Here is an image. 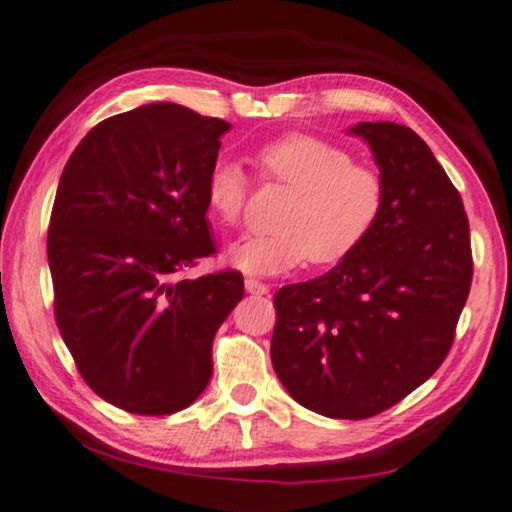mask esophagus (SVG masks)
Returning <instances> with one entry per match:
<instances>
[{
	"label": "esophagus",
	"mask_w": 512,
	"mask_h": 512,
	"mask_svg": "<svg viewBox=\"0 0 512 512\" xmlns=\"http://www.w3.org/2000/svg\"><path fill=\"white\" fill-rule=\"evenodd\" d=\"M243 285H246V291H248V294H253V296H264V294H269V287H266L264 282L255 280V278H246V282H243Z\"/></svg>",
	"instance_id": "esophagus-1"
}]
</instances>
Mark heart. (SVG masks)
Masks as SVG:
<instances>
[{
    "instance_id": "obj_1",
    "label": "heart",
    "mask_w": 512,
    "mask_h": 512,
    "mask_svg": "<svg viewBox=\"0 0 512 512\" xmlns=\"http://www.w3.org/2000/svg\"><path fill=\"white\" fill-rule=\"evenodd\" d=\"M259 175L291 189L275 227L227 250V264L253 275H280L310 259L332 266L351 257L385 207V182L376 170L353 164L351 152L312 134H289L257 152ZM248 177L234 161H216L207 175L209 214L225 225L241 221Z\"/></svg>"
}]
</instances>
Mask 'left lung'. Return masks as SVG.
Returning <instances> with one entry per match:
<instances>
[{
	"instance_id": "left-lung-1",
	"label": "left lung",
	"mask_w": 512,
	"mask_h": 512,
	"mask_svg": "<svg viewBox=\"0 0 512 512\" xmlns=\"http://www.w3.org/2000/svg\"><path fill=\"white\" fill-rule=\"evenodd\" d=\"M385 182L369 239L321 278L273 298L271 362L307 410L367 419L440 369L472 287L462 198L410 127L358 123Z\"/></svg>"
}]
</instances>
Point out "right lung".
Returning a JSON list of instances; mask_svg holds the SVG:
<instances>
[{
  "label": "right lung",
  "mask_w": 512,
  "mask_h": 512,
  "mask_svg": "<svg viewBox=\"0 0 512 512\" xmlns=\"http://www.w3.org/2000/svg\"><path fill=\"white\" fill-rule=\"evenodd\" d=\"M230 123L159 102L102 120L56 189L54 316L81 378L134 415L184 410L212 378L216 330L243 275L173 280L216 253L205 186Z\"/></svg>",
  "instance_id": "obj_1"
}]
</instances>
